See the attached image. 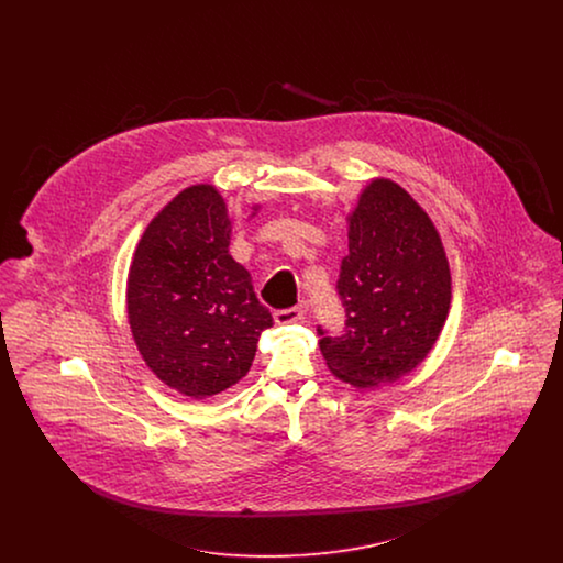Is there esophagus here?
Wrapping results in <instances>:
<instances>
[{
    "instance_id": "esophagus-1",
    "label": "esophagus",
    "mask_w": 563,
    "mask_h": 563,
    "mask_svg": "<svg viewBox=\"0 0 563 563\" xmlns=\"http://www.w3.org/2000/svg\"><path fill=\"white\" fill-rule=\"evenodd\" d=\"M303 319H306V312L299 306L287 308V310H276V314H274V321L278 324H291V322L303 321Z\"/></svg>"
}]
</instances>
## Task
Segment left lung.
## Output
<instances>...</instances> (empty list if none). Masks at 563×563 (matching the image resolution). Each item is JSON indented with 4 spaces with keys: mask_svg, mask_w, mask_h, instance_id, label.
<instances>
[{
    "mask_svg": "<svg viewBox=\"0 0 563 563\" xmlns=\"http://www.w3.org/2000/svg\"><path fill=\"white\" fill-rule=\"evenodd\" d=\"M338 295L346 329L319 327L329 372L356 388L397 382L429 354L448 319L452 276L424 209L390 179H374L349 214Z\"/></svg>",
    "mask_w": 563,
    "mask_h": 563,
    "instance_id": "left-lung-1",
    "label": "left lung"
}]
</instances>
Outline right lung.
Wrapping results in <instances>:
<instances>
[{
    "label": "right lung",
    "mask_w": 563,
    "mask_h": 563,
    "mask_svg": "<svg viewBox=\"0 0 563 563\" xmlns=\"http://www.w3.org/2000/svg\"><path fill=\"white\" fill-rule=\"evenodd\" d=\"M230 234L221 194L191 186L145 228L129 272L134 344L166 386L191 399L242 379L262 331L274 324L249 269L228 251Z\"/></svg>",
    "instance_id": "obj_1"
}]
</instances>
